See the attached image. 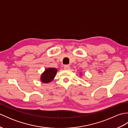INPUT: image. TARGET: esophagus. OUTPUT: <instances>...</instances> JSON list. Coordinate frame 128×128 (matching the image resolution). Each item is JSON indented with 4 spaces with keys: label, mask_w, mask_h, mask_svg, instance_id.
Segmentation results:
<instances>
[{
    "label": "esophagus",
    "mask_w": 128,
    "mask_h": 128,
    "mask_svg": "<svg viewBox=\"0 0 128 128\" xmlns=\"http://www.w3.org/2000/svg\"><path fill=\"white\" fill-rule=\"evenodd\" d=\"M70 66H68V65H66V66H64V69H65V70H69V69H70Z\"/></svg>",
    "instance_id": "1"
}]
</instances>
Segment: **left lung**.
Returning a JSON list of instances; mask_svg holds the SVG:
<instances>
[{
	"instance_id": "left-lung-1",
	"label": "left lung",
	"mask_w": 128,
	"mask_h": 128,
	"mask_svg": "<svg viewBox=\"0 0 128 128\" xmlns=\"http://www.w3.org/2000/svg\"><path fill=\"white\" fill-rule=\"evenodd\" d=\"M80 74H81V73H80Z\"/></svg>"
}]
</instances>
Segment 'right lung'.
Returning a JSON list of instances; mask_svg holds the SVG:
<instances>
[{
	"label": "right lung",
	"instance_id": "obj_1",
	"mask_svg": "<svg viewBox=\"0 0 128 128\" xmlns=\"http://www.w3.org/2000/svg\"><path fill=\"white\" fill-rule=\"evenodd\" d=\"M58 69L54 68H48L40 75V80L44 84H48L52 82L55 78Z\"/></svg>",
	"mask_w": 128,
	"mask_h": 128
}]
</instances>
